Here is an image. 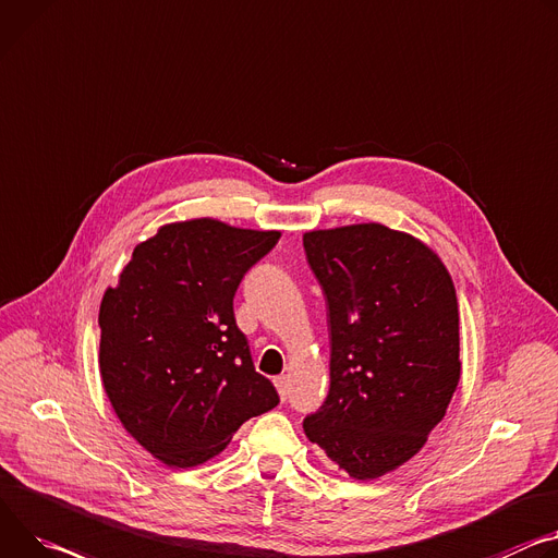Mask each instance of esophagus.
<instances>
[{
  "mask_svg": "<svg viewBox=\"0 0 558 558\" xmlns=\"http://www.w3.org/2000/svg\"><path fill=\"white\" fill-rule=\"evenodd\" d=\"M274 385H276V389H278L280 400H284V398L289 396V380H287V376H278V378L274 380Z\"/></svg>",
  "mask_w": 558,
  "mask_h": 558,
  "instance_id": "obj_1",
  "label": "esophagus"
}]
</instances>
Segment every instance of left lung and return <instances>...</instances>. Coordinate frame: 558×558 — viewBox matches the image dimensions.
Returning <instances> with one entry per match:
<instances>
[{
  "label": "left lung",
  "mask_w": 558,
  "mask_h": 558,
  "mask_svg": "<svg viewBox=\"0 0 558 558\" xmlns=\"http://www.w3.org/2000/svg\"><path fill=\"white\" fill-rule=\"evenodd\" d=\"M325 291L329 393L302 427L356 481L423 449L461 380L459 300L438 253L380 222L302 235Z\"/></svg>",
  "instance_id": "obj_1"
}]
</instances>
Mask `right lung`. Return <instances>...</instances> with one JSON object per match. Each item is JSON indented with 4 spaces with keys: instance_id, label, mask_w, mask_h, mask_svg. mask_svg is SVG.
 <instances>
[{
    "instance_id": "1",
    "label": "right lung",
    "mask_w": 558,
    "mask_h": 558,
    "mask_svg": "<svg viewBox=\"0 0 558 558\" xmlns=\"http://www.w3.org/2000/svg\"><path fill=\"white\" fill-rule=\"evenodd\" d=\"M280 231L216 218L169 222L133 248L99 305V376L122 427L167 468L225 451L240 425L274 410L233 318L242 276Z\"/></svg>"
}]
</instances>
